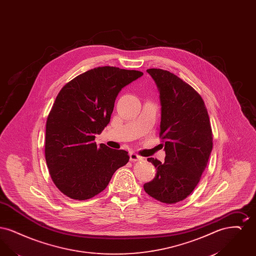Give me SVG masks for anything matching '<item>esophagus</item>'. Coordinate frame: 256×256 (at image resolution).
Here are the masks:
<instances>
[{"label":"esophagus","instance_id":"1","mask_svg":"<svg viewBox=\"0 0 256 256\" xmlns=\"http://www.w3.org/2000/svg\"><path fill=\"white\" fill-rule=\"evenodd\" d=\"M130 161H140V160H143V158L138 156L135 152H130Z\"/></svg>","mask_w":256,"mask_h":256}]
</instances>
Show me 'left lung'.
<instances>
[{
  "label": "left lung",
  "instance_id": "8db88e82",
  "mask_svg": "<svg viewBox=\"0 0 256 256\" xmlns=\"http://www.w3.org/2000/svg\"><path fill=\"white\" fill-rule=\"evenodd\" d=\"M156 82L161 104L159 136L165 162L148 158L156 178L144 184L146 194L164 204H176L190 195L200 182L210 156L213 137L204 100L174 74L148 69Z\"/></svg>",
  "mask_w": 256,
  "mask_h": 256
}]
</instances>
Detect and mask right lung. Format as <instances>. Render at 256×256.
I'll return each instance as SVG.
<instances>
[{
	"instance_id": "right-lung-1",
	"label": "right lung",
	"mask_w": 256,
	"mask_h": 256,
	"mask_svg": "<svg viewBox=\"0 0 256 256\" xmlns=\"http://www.w3.org/2000/svg\"><path fill=\"white\" fill-rule=\"evenodd\" d=\"M143 73L98 67L62 87L46 122L45 158L50 178L64 195L78 200L104 191L130 156L124 150L97 146L95 135L110 122L119 92Z\"/></svg>"
}]
</instances>
